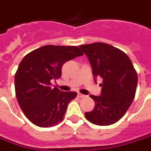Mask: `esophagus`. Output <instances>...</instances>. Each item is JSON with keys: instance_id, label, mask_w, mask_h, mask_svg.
<instances>
[{"instance_id": "esophagus-1", "label": "esophagus", "mask_w": 151, "mask_h": 151, "mask_svg": "<svg viewBox=\"0 0 151 151\" xmlns=\"http://www.w3.org/2000/svg\"><path fill=\"white\" fill-rule=\"evenodd\" d=\"M78 97H79V98H85V95H84V94H80V93H79V94H78Z\"/></svg>"}]
</instances>
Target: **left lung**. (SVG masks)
I'll return each mask as SVG.
<instances>
[{
	"mask_svg": "<svg viewBox=\"0 0 151 151\" xmlns=\"http://www.w3.org/2000/svg\"><path fill=\"white\" fill-rule=\"evenodd\" d=\"M88 57L94 78L102 79L100 96L90 95L95 102L85 116L91 123L110 125L123 117L135 99L138 76L132 62L122 50L104 42L79 46Z\"/></svg>",
	"mask_w": 151,
	"mask_h": 151,
	"instance_id": "obj_1",
	"label": "left lung"
}]
</instances>
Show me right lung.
<instances>
[{
    "label": "right lung",
    "instance_id": "1",
    "mask_svg": "<svg viewBox=\"0 0 151 151\" xmlns=\"http://www.w3.org/2000/svg\"><path fill=\"white\" fill-rule=\"evenodd\" d=\"M83 55L77 46L47 45L23 57L15 74V90L19 105L31 123L50 128L62 121L77 93L51 88V80L61 76L65 62Z\"/></svg>",
    "mask_w": 151,
    "mask_h": 151
}]
</instances>
